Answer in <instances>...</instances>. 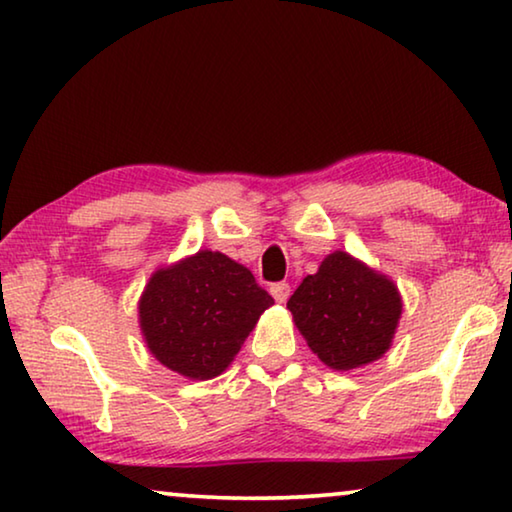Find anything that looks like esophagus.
Masks as SVG:
<instances>
[{
	"instance_id": "1",
	"label": "esophagus",
	"mask_w": 512,
	"mask_h": 512,
	"mask_svg": "<svg viewBox=\"0 0 512 512\" xmlns=\"http://www.w3.org/2000/svg\"><path fill=\"white\" fill-rule=\"evenodd\" d=\"M289 292H292V287H289L287 282H276V285H271V296L278 303H285L289 299Z\"/></svg>"
}]
</instances>
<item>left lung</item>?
Wrapping results in <instances>:
<instances>
[{"instance_id": "1", "label": "left lung", "mask_w": 512, "mask_h": 512, "mask_svg": "<svg viewBox=\"0 0 512 512\" xmlns=\"http://www.w3.org/2000/svg\"><path fill=\"white\" fill-rule=\"evenodd\" d=\"M296 329L326 368H363L393 345L402 317L398 285L345 250L326 255L287 301Z\"/></svg>"}]
</instances>
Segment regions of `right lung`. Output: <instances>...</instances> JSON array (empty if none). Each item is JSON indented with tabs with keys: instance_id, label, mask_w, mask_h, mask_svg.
<instances>
[{
	"instance_id": "obj_1",
	"label": "right lung",
	"mask_w": 512,
	"mask_h": 512,
	"mask_svg": "<svg viewBox=\"0 0 512 512\" xmlns=\"http://www.w3.org/2000/svg\"><path fill=\"white\" fill-rule=\"evenodd\" d=\"M273 299L246 266L218 250H197L160 266L137 301L144 345L186 379L207 381L230 368Z\"/></svg>"
}]
</instances>
